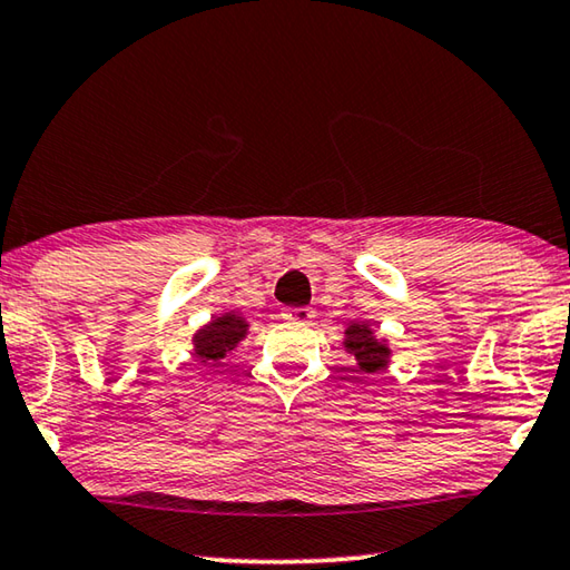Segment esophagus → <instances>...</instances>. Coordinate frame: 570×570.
<instances>
[{"instance_id": "esophagus-1", "label": "esophagus", "mask_w": 570, "mask_h": 570, "mask_svg": "<svg viewBox=\"0 0 570 570\" xmlns=\"http://www.w3.org/2000/svg\"><path fill=\"white\" fill-rule=\"evenodd\" d=\"M284 320L294 322V324H308L314 320V312H312V308H306V306H294V308H286Z\"/></svg>"}]
</instances>
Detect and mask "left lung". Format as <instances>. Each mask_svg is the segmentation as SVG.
I'll use <instances>...</instances> for the list:
<instances>
[{
    "mask_svg": "<svg viewBox=\"0 0 570 570\" xmlns=\"http://www.w3.org/2000/svg\"><path fill=\"white\" fill-rule=\"evenodd\" d=\"M342 346L346 354L354 356L356 366L364 374H374L387 370L392 362V350H390V340L372 330V324L366 322H352L344 330V340Z\"/></svg>",
    "mask_w": 570,
    "mask_h": 570,
    "instance_id": "obj_1",
    "label": "left lung"
}]
</instances>
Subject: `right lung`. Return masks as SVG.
I'll list each match as a JSON object with an SVG mask.
<instances>
[{"instance_id": "1", "label": "right lung", "mask_w": 570, "mask_h": 570, "mask_svg": "<svg viewBox=\"0 0 570 570\" xmlns=\"http://www.w3.org/2000/svg\"><path fill=\"white\" fill-rule=\"evenodd\" d=\"M248 326L250 324L246 322V316L238 312H224L206 322L204 326H198L190 340L196 362L204 366H214L216 362L226 360V356L246 340Z\"/></svg>"}]
</instances>
